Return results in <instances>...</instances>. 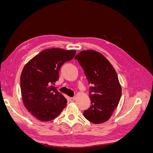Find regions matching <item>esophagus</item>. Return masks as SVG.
<instances>
[{"mask_svg":"<svg viewBox=\"0 0 153 153\" xmlns=\"http://www.w3.org/2000/svg\"><path fill=\"white\" fill-rule=\"evenodd\" d=\"M75 99H76L75 97H73V98H69V101H70L71 102H73V101L75 100Z\"/></svg>","mask_w":153,"mask_h":153,"instance_id":"34e87169","label":"esophagus"}]
</instances>
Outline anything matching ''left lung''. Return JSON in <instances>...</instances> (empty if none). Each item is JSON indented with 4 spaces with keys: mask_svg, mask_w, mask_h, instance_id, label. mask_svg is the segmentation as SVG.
I'll return each instance as SVG.
<instances>
[{
    "mask_svg": "<svg viewBox=\"0 0 153 153\" xmlns=\"http://www.w3.org/2000/svg\"><path fill=\"white\" fill-rule=\"evenodd\" d=\"M75 59L91 85V105L84 112V117L94 124L107 121L117 106L122 93L116 71L103 54L93 50H83Z\"/></svg>",
    "mask_w": 153,
    "mask_h": 153,
    "instance_id": "left-lung-1",
    "label": "left lung"
}]
</instances>
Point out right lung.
<instances>
[{"label": "right lung", "mask_w": 153, "mask_h": 153, "mask_svg": "<svg viewBox=\"0 0 153 153\" xmlns=\"http://www.w3.org/2000/svg\"><path fill=\"white\" fill-rule=\"evenodd\" d=\"M75 54L74 50L46 49L31 59L23 68L20 76L23 103L39 121H52L66 107L67 100L51 85L59 80L61 66Z\"/></svg>", "instance_id": "add662e5"}]
</instances>
